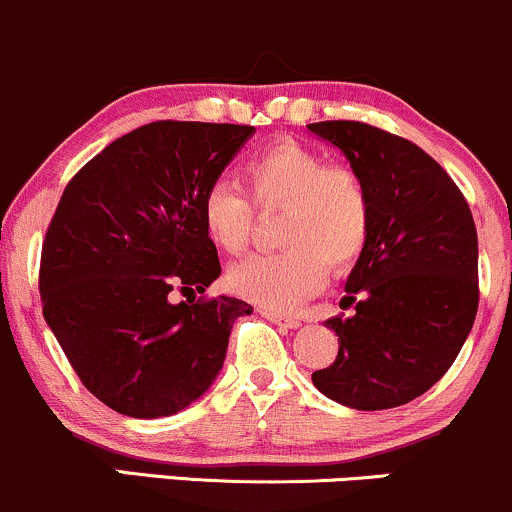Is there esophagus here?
Wrapping results in <instances>:
<instances>
[{"instance_id":"esophagus-1","label":"esophagus","mask_w":512,"mask_h":512,"mask_svg":"<svg viewBox=\"0 0 512 512\" xmlns=\"http://www.w3.org/2000/svg\"><path fill=\"white\" fill-rule=\"evenodd\" d=\"M260 313L267 317L269 322H274V325L279 327H286V330H298V327H301V320L293 315H281V313H274V310H260Z\"/></svg>"}]
</instances>
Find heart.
<instances>
[{"label": "heart", "instance_id": "b5f03b06", "mask_svg": "<svg viewBox=\"0 0 512 512\" xmlns=\"http://www.w3.org/2000/svg\"><path fill=\"white\" fill-rule=\"evenodd\" d=\"M245 182L260 209H281L276 243L284 250L252 255L228 272L240 296L269 310H291L322 289L330 274L354 267L370 236V197L351 168L296 142H279L250 158ZM207 236L240 252L252 233V204L238 187L219 182L202 204Z\"/></svg>", "mask_w": 512, "mask_h": 512}]
</instances>
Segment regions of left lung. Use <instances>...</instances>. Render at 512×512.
<instances>
[{"label": "left lung", "instance_id": "1", "mask_svg": "<svg viewBox=\"0 0 512 512\" xmlns=\"http://www.w3.org/2000/svg\"><path fill=\"white\" fill-rule=\"evenodd\" d=\"M342 151L370 197V236L342 305L339 337L313 385L344 407H402L448 373L479 308V243L467 199L416 144L366 122L308 125Z\"/></svg>", "mask_w": 512, "mask_h": 512}]
</instances>
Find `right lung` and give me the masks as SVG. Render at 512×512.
<instances>
[{"instance_id": "right-lung-1", "label": "right lung", "mask_w": 512, "mask_h": 512, "mask_svg": "<svg viewBox=\"0 0 512 512\" xmlns=\"http://www.w3.org/2000/svg\"><path fill=\"white\" fill-rule=\"evenodd\" d=\"M248 125L161 120L108 144L67 185L40 257L43 315L93 397L132 419L190 407L214 385L252 305L197 301L219 279L204 197ZM191 293L173 304L169 293Z\"/></svg>"}]
</instances>
